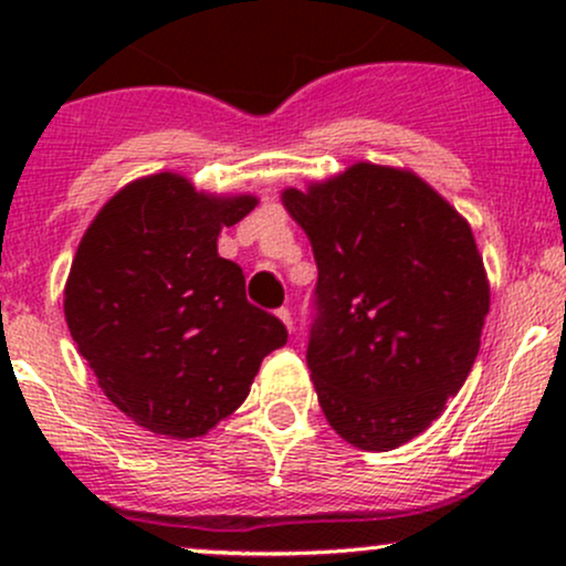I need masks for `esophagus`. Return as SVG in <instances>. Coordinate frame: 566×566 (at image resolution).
Returning a JSON list of instances; mask_svg holds the SVG:
<instances>
[{
    "label": "esophagus",
    "instance_id": "esophagus-1",
    "mask_svg": "<svg viewBox=\"0 0 566 566\" xmlns=\"http://www.w3.org/2000/svg\"><path fill=\"white\" fill-rule=\"evenodd\" d=\"M276 316L284 322V327H287L290 333H292V314H290V308H279Z\"/></svg>",
    "mask_w": 566,
    "mask_h": 566
}]
</instances>
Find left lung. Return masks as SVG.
Returning a JSON list of instances; mask_svg holds the SVG:
<instances>
[{"label": "left lung", "mask_w": 566, "mask_h": 566, "mask_svg": "<svg viewBox=\"0 0 566 566\" xmlns=\"http://www.w3.org/2000/svg\"><path fill=\"white\" fill-rule=\"evenodd\" d=\"M282 205L314 250L311 380L348 444L388 452L423 433L460 391L490 314L469 220L423 178L356 161Z\"/></svg>", "instance_id": "1"}]
</instances>
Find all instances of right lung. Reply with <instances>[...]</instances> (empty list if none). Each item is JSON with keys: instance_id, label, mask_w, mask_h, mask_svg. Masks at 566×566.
Masks as SVG:
<instances>
[{"instance_id": "add662e5", "label": "right lung", "mask_w": 566, "mask_h": 566, "mask_svg": "<svg viewBox=\"0 0 566 566\" xmlns=\"http://www.w3.org/2000/svg\"><path fill=\"white\" fill-rule=\"evenodd\" d=\"M252 193H207L178 172L133 180L101 207L71 263L63 314L101 391L135 426L205 437L242 407L261 361L287 343L218 255Z\"/></svg>"}]
</instances>
